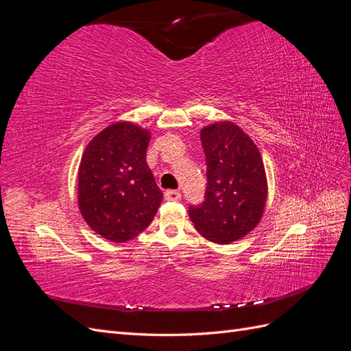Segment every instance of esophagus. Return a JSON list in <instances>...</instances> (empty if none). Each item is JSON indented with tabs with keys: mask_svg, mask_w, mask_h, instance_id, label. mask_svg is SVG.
Returning <instances> with one entry per match:
<instances>
[{
	"mask_svg": "<svg viewBox=\"0 0 351 351\" xmlns=\"http://www.w3.org/2000/svg\"><path fill=\"white\" fill-rule=\"evenodd\" d=\"M165 199L167 200H180L182 199V193H180L178 190H167Z\"/></svg>",
	"mask_w": 351,
	"mask_h": 351,
	"instance_id": "1",
	"label": "esophagus"
}]
</instances>
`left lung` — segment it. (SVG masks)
Here are the masks:
<instances>
[{
    "mask_svg": "<svg viewBox=\"0 0 351 351\" xmlns=\"http://www.w3.org/2000/svg\"><path fill=\"white\" fill-rule=\"evenodd\" d=\"M206 158V190L189 217L205 239L227 244L247 234L263 214L268 186L261 152L232 123L219 121L202 129Z\"/></svg>",
    "mask_w": 351,
    "mask_h": 351,
    "instance_id": "1",
    "label": "left lung"
}]
</instances>
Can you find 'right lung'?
<instances>
[{
    "label": "right lung",
    "mask_w": 351,
    "mask_h": 351,
    "mask_svg": "<svg viewBox=\"0 0 351 351\" xmlns=\"http://www.w3.org/2000/svg\"><path fill=\"white\" fill-rule=\"evenodd\" d=\"M149 132L115 123L97 134L79 167V208L89 227L114 243L134 239L151 224L162 192L146 164Z\"/></svg>",
    "instance_id": "right-lung-1"
}]
</instances>
